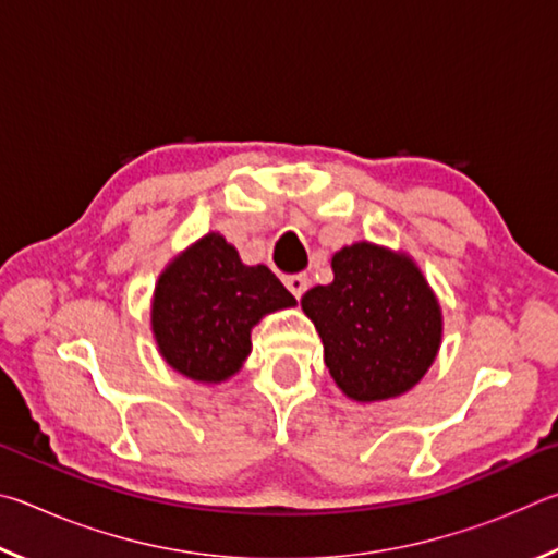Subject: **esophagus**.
I'll use <instances>...</instances> for the list:
<instances>
[{
    "label": "esophagus",
    "instance_id": "obj_1",
    "mask_svg": "<svg viewBox=\"0 0 558 558\" xmlns=\"http://www.w3.org/2000/svg\"><path fill=\"white\" fill-rule=\"evenodd\" d=\"M286 288L300 300L302 295H305V290L310 288V278L302 276V272H298V276H288L286 278Z\"/></svg>",
    "mask_w": 558,
    "mask_h": 558
}]
</instances>
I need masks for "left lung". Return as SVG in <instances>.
Wrapping results in <instances>:
<instances>
[{"label": "left lung", "mask_w": 558, "mask_h": 558, "mask_svg": "<svg viewBox=\"0 0 558 558\" xmlns=\"http://www.w3.org/2000/svg\"><path fill=\"white\" fill-rule=\"evenodd\" d=\"M335 280L300 305L325 347V364L347 399L389 401L418 384L442 342V310L409 253L372 241L332 256Z\"/></svg>", "instance_id": "left-lung-1"}]
</instances>
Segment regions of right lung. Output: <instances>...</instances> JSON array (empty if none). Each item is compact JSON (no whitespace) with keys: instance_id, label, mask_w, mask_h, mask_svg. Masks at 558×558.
<instances>
[{"instance_id":"right-lung-1","label":"right lung","mask_w":558,"mask_h":558,"mask_svg":"<svg viewBox=\"0 0 558 558\" xmlns=\"http://www.w3.org/2000/svg\"><path fill=\"white\" fill-rule=\"evenodd\" d=\"M295 305L270 268L245 266L219 231H209L159 272L149 327L174 372L211 386L243 369L263 317Z\"/></svg>"}]
</instances>
